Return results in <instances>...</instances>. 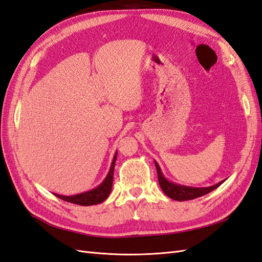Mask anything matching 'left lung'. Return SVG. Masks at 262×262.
Returning <instances> with one entry per match:
<instances>
[{"label":"left lung","instance_id":"obj_1","mask_svg":"<svg viewBox=\"0 0 262 262\" xmlns=\"http://www.w3.org/2000/svg\"><path fill=\"white\" fill-rule=\"evenodd\" d=\"M155 165H156V169H157L158 183H159L160 188L163 189L165 195H167L173 200L184 201V200H191V199L201 197V196L206 195V193H209L210 191L218 188V187L224 183V182H220L217 185H213L211 187H207V188H192V187L179 186V185L168 182V180H167L163 176L162 170H160L158 164L155 163Z\"/></svg>","mask_w":262,"mask_h":262}]
</instances>
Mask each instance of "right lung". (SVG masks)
<instances>
[{"label": "right lung", "mask_w": 262, "mask_h": 262, "mask_svg": "<svg viewBox=\"0 0 262 262\" xmlns=\"http://www.w3.org/2000/svg\"><path fill=\"white\" fill-rule=\"evenodd\" d=\"M116 157H117V154H115V156H114L108 175H107V177L105 178L104 182L100 184L97 187V188L90 190V191L83 192V193H78V195H75V196H62V195H56V193H54V195L56 197H58L59 199L67 201V203L76 204V205H79V206H92V205L103 203V201L107 197H108L110 192L112 190L114 167H115Z\"/></svg>", "instance_id": "right-lung-1"}]
</instances>
